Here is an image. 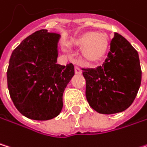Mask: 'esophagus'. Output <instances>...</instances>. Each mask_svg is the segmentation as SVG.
<instances>
[{
	"label": "esophagus",
	"instance_id": "obj_1",
	"mask_svg": "<svg viewBox=\"0 0 147 147\" xmlns=\"http://www.w3.org/2000/svg\"><path fill=\"white\" fill-rule=\"evenodd\" d=\"M75 73L76 74H81L82 73V70L80 69V68H78V67H75Z\"/></svg>",
	"mask_w": 147,
	"mask_h": 147
}]
</instances>
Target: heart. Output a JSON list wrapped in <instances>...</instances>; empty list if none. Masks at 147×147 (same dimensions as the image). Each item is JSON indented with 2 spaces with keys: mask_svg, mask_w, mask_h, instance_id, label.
<instances>
[{
  "mask_svg": "<svg viewBox=\"0 0 147 147\" xmlns=\"http://www.w3.org/2000/svg\"><path fill=\"white\" fill-rule=\"evenodd\" d=\"M75 46L82 49V58L87 64H98L103 62L110 49V41L102 32L85 33L75 41Z\"/></svg>",
  "mask_w": 147,
  "mask_h": 147,
  "instance_id": "heart-1",
  "label": "heart"
}]
</instances>
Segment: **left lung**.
Wrapping results in <instances>:
<instances>
[{"label":"left lung","mask_w":147,"mask_h":147,"mask_svg":"<svg viewBox=\"0 0 147 147\" xmlns=\"http://www.w3.org/2000/svg\"><path fill=\"white\" fill-rule=\"evenodd\" d=\"M85 95L90 106L98 113L124 111L134 101L141 84L137 50L121 35L115 33L105 63L96 69H83Z\"/></svg>","instance_id":"left-lung-1"}]
</instances>
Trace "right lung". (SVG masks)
Listing matches in <instances>:
<instances>
[{
    "label": "right lung",
    "mask_w": 147,
    "mask_h": 147,
    "mask_svg": "<svg viewBox=\"0 0 147 147\" xmlns=\"http://www.w3.org/2000/svg\"><path fill=\"white\" fill-rule=\"evenodd\" d=\"M60 36L41 29L13 51L7 78L10 97L26 118L49 120L60 114L63 91L75 74L74 66L57 63Z\"/></svg>",
    "instance_id": "obj_1"
}]
</instances>
